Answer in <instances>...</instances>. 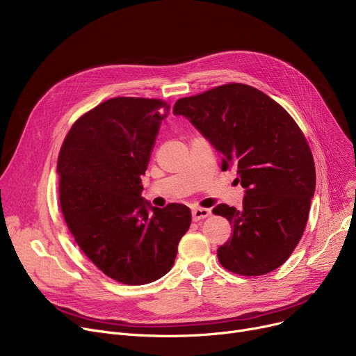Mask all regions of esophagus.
I'll return each instance as SVG.
<instances>
[{
	"mask_svg": "<svg viewBox=\"0 0 356 356\" xmlns=\"http://www.w3.org/2000/svg\"><path fill=\"white\" fill-rule=\"evenodd\" d=\"M211 215V209H204V208H195L192 211V219L193 220H200V219H204L208 218Z\"/></svg>",
	"mask_w": 356,
	"mask_h": 356,
	"instance_id": "34e87169",
	"label": "esophagus"
}]
</instances>
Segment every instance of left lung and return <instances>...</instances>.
<instances>
[{
    "label": "left lung",
    "instance_id": "obj_1",
    "mask_svg": "<svg viewBox=\"0 0 356 356\" xmlns=\"http://www.w3.org/2000/svg\"><path fill=\"white\" fill-rule=\"evenodd\" d=\"M223 156L222 170L236 167L245 189L242 208L220 203L232 238L218 248L219 263L241 275L274 271L291 255L306 228L316 188L310 147L289 112L250 85L228 83L175 104Z\"/></svg>",
    "mask_w": 356,
    "mask_h": 356
}]
</instances>
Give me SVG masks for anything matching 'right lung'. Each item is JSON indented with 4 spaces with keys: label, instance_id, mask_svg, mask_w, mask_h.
I'll use <instances>...</instances> for the list:
<instances>
[{
    "label": "right lung",
    "instance_id": "right-lung-1",
    "mask_svg": "<svg viewBox=\"0 0 356 356\" xmlns=\"http://www.w3.org/2000/svg\"><path fill=\"white\" fill-rule=\"evenodd\" d=\"M168 109L160 99H108L72 125L58 160L70 234L104 274L128 286L170 271L191 227L188 207L160 209L141 196V176Z\"/></svg>",
    "mask_w": 356,
    "mask_h": 356
}]
</instances>
